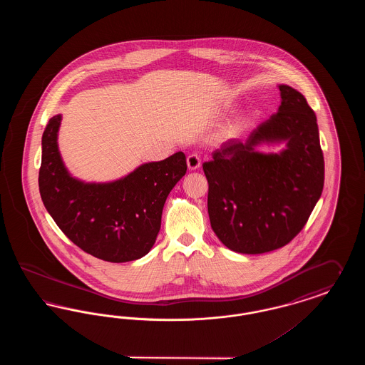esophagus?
I'll return each instance as SVG.
<instances>
[{
	"instance_id": "1",
	"label": "esophagus",
	"mask_w": 365,
	"mask_h": 365,
	"mask_svg": "<svg viewBox=\"0 0 365 365\" xmlns=\"http://www.w3.org/2000/svg\"><path fill=\"white\" fill-rule=\"evenodd\" d=\"M201 165V158L195 153H191L190 156H187V168L189 171H195L198 170Z\"/></svg>"
}]
</instances>
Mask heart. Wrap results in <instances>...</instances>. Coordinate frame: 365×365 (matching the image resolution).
<instances>
[{"instance_id": "obj_1", "label": "heart", "mask_w": 365, "mask_h": 365, "mask_svg": "<svg viewBox=\"0 0 365 365\" xmlns=\"http://www.w3.org/2000/svg\"><path fill=\"white\" fill-rule=\"evenodd\" d=\"M242 131V124L241 123H232L227 127L223 133L225 138H237Z\"/></svg>"}]
</instances>
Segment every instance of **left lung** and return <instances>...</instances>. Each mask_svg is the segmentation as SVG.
<instances>
[{"instance_id": "8db88e82", "label": "left lung", "mask_w": 365, "mask_h": 365, "mask_svg": "<svg viewBox=\"0 0 365 365\" xmlns=\"http://www.w3.org/2000/svg\"><path fill=\"white\" fill-rule=\"evenodd\" d=\"M278 112L245 142L232 140L202 164L212 230L228 249L260 255L290 242L307 225L324 186L317 120L305 97L279 85ZM287 142L279 154L261 143Z\"/></svg>"}]
</instances>
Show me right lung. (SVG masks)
<instances>
[{
    "label": "right lung",
    "mask_w": 365,
    "mask_h": 365,
    "mask_svg": "<svg viewBox=\"0 0 365 365\" xmlns=\"http://www.w3.org/2000/svg\"><path fill=\"white\" fill-rule=\"evenodd\" d=\"M61 115L42 135L39 192L56 225L88 255L109 261L138 260L153 247L165 200L185 176L183 152L139 165L108 183H85L71 176L57 145Z\"/></svg>",
    "instance_id": "obj_1"
}]
</instances>
